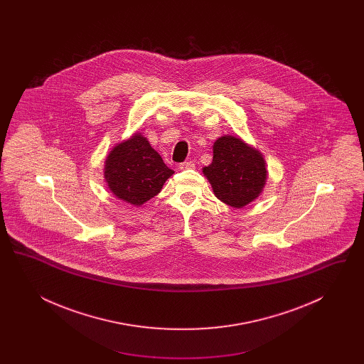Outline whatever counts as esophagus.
Instances as JSON below:
<instances>
[{"label": "esophagus", "instance_id": "esophagus-1", "mask_svg": "<svg viewBox=\"0 0 364 364\" xmlns=\"http://www.w3.org/2000/svg\"><path fill=\"white\" fill-rule=\"evenodd\" d=\"M195 168V164L192 161H187V162H183L178 165V169L181 171H186V169H193Z\"/></svg>", "mask_w": 364, "mask_h": 364}]
</instances>
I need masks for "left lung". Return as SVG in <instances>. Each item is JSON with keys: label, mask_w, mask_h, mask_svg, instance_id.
I'll use <instances>...</instances> for the list:
<instances>
[{"label": "left lung", "mask_w": 364, "mask_h": 364, "mask_svg": "<svg viewBox=\"0 0 364 364\" xmlns=\"http://www.w3.org/2000/svg\"><path fill=\"white\" fill-rule=\"evenodd\" d=\"M258 149L242 139L224 135L213 144V162L203 168L214 195L233 208L254 202L266 186L267 168Z\"/></svg>", "instance_id": "left-lung-1"}]
</instances>
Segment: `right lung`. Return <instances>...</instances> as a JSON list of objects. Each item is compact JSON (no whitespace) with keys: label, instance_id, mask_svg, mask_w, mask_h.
<instances>
[{"label":"right lung","instance_id":"1","mask_svg":"<svg viewBox=\"0 0 364 364\" xmlns=\"http://www.w3.org/2000/svg\"><path fill=\"white\" fill-rule=\"evenodd\" d=\"M173 173L140 132L117 143L105 158L107 188L117 199L136 208L159 193Z\"/></svg>","mask_w":364,"mask_h":364}]
</instances>
